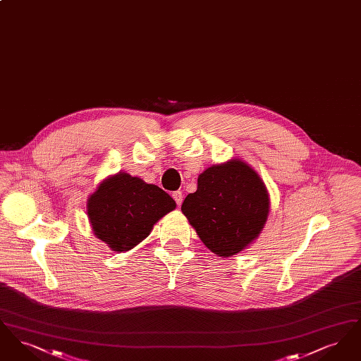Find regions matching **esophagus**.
<instances>
[{
	"mask_svg": "<svg viewBox=\"0 0 361 361\" xmlns=\"http://www.w3.org/2000/svg\"><path fill=\"white\" fill-rule=\"evenodd\" d=\"M183 197H184L183 192H180V190H177V192H173V199L176 200L177 206H181V203H183Z\"/></svg>",
	"mask_w": 361,
	"mask_h": 361,
	"instance_id": "esophagus-1",
	"label": "esophagus"
}]
</instances>
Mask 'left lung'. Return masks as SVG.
Wrapping results in <instances>:
<instances>
[{
	"mask_svg": "<svg viewBox=\"0 0 361 361\" xmlns=\"http://www.w3.org/2000/svg\"><path fill=\"white\" fill-rule=\"evenodd\" d=\"M269 207L262 178L243 159L234 158L207 168L181 211L207 247L228 258L257 240L268 221Z\"/></svg>",
	"mask_w": 361,
	"mask_h": 361,
	"instance_id": "8db88e82",
	"label": "left lung"
}]
</instances>
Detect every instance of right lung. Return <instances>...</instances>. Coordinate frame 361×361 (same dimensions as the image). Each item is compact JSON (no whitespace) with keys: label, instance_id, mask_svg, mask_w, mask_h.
Returning <instances> with one entry per match:
<instances>
[{"label":"right lung","instance_id":"obj_1","mask_svg":"<svg viewBox=\"0 0 361 361\" xmlns=\"http://www.w3.org/2000/svg\"><path fill=\"white\" fill-rule=\"evenodd\" d=\"M176 202L154 184L126 172L108 176L89 196L86 214L94 235L112 252L134 249Z\"/></svg>","mask_w":361,"mask_h":361}]
</instances>
